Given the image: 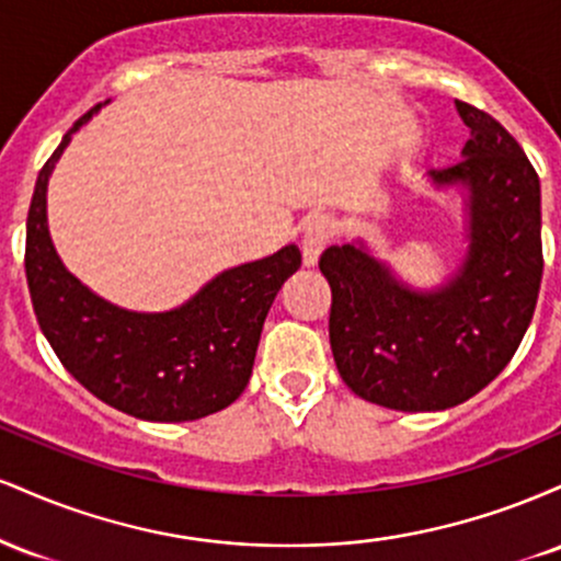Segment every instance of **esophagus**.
Instances as JSON below:
<instances>
[{
    "mask_svg": "<svg viewBox=\"0 0 561 561\" xmlns=\"http://www.w3.org/2000/svg\"><path fill=\"white\" fill-rule=\"evenodd\" d=\"M334 237V221L330 216L319 214L308 218L306 229H302V263L313 266L319 261L321 250L332 242Z\"/></svg>",
    "mask_w": 561,
    "mask_h": 561,
    "instance_id": "esophagus-1",
    "label": "esophagus"
}]
</instances>
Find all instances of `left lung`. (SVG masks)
Wrapping results in <instances>:
<instances>
[{"label": "left lung", "instance_id": "obj_1", "mask_svg": "<svg viewBox=\"0 0 561 561\" xmlns=\"http://www.w3.org/2000/svg\"><path fill=\"white\" fill-rule=\"evenodd\" d=\"M456 111L469 126L461 160L430 171L437 186L469 192V250L454 279L411 289L353 242L319 259L340 377L385 409L443 411L478 396L512 362L538 302V173L493 115L461 100Z\"/></svg>", "mask_w": 561, "mask_h": 561}]
</instances>
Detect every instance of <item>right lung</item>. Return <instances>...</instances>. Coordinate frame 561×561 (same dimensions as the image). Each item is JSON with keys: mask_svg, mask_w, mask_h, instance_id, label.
<instances>
[{"mask_svg": "<svg viewBox=\"0 0 561 561\" xmlns=\"http://www.w3.org/2000/svg\"><path fill=\"white\" fill-rule=\"evenodd\" d=\"M100 107V105H96ZM81 115L38 171L25 221V279L44 337L92 396L147 422H192L227 409L248 388L268 308L300 250L242 263L165 313H137L96 298L57 259L47 229V182Z\"/></svg>", "mask_w": 561, "mask_h": 561, "instance_id": "1", "label": "right lung"}]
</instances>
